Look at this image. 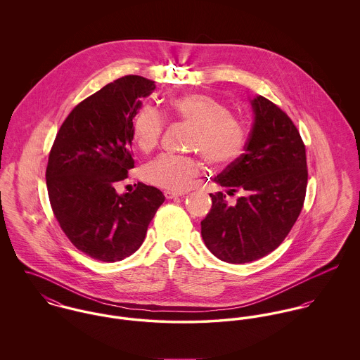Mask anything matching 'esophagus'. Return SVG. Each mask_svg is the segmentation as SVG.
<instances>
[{
    "label": "esophagus",
    "instance_id": "34e87169",
    "mask_svg": "<svg viewBox=\"0 0 360 360\" xmlns=\"http://www.w3.org/2000/svg\"><path fill=\"white\" fill-rule=\"evenodd\" d=\"M163 194H165L166 200H172V198H177V197L184 195V193H177V191H170V190H166Z\"/></svg>",
    "mask_w": 360,
    "mask_h": 360
}]
</instances>
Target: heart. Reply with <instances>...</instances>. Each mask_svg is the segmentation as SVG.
<instances>
[{"mask_svg": "<svg viewBox=\"0 0 360 360\" xmlns=\"http://www.w3.org/2000/svg\"><path fill=\"white\" fill-rule=\"evenodd\" d=\"M166 113L194 127L190 147L202 153L210 163L224 166L244 153L248 141L247 126L230 113L226 103L206 94H188L173 98ZM163 129V115L154 106L146 105L133 120V140L141 151L148 153L158 146ZM200 173L201 162L197 158L173 154L156 156L143 170L148 183L173 191L190 188Z\"/></svg>", "mask_w": 360, "mask_h": 360, "instance_id": "heart-1", "label": "heart"}]
</instances>
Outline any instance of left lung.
<instances>
[{"mask_svg": "<svg viewBox=\"0 0 360 360\" xmlns=\"http://www.w3.org/2000/svg\"><path fill=\"white\" fill-rule=\"evenodd\" d=\"M255 120L245 153L214 181L223 193L209 194L212 209L201 221L207 250L227 263H248L274 251L295 224L305 201L308 167L305 144L288 115L257 96L251 100Z\"/></svg>", "mask_w": 360, "mask_h": 360, "instance_id": "obj_1", "label": "left lung"}]
</instances>
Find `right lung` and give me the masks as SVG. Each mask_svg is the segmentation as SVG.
Returning <instances> with one entry per match:
<instances>
[{
	"mask_svg": "<svg viewBox=\"0 0 360 360\" xmlns=\"http://www.w3.org/2000/svg\"><path fill=\"white\" fill-rule=\"evenodd\" d=\"M154 90L153 80L136 75L106 84L72 109L52 144L46 172L52 212L70 243L93 259L134 254L165 201L143 183L133 193L115 190L134 167L133 117Z\"/></svg>",
	"mask_w": 360,
	"mask_h": 360,
	"instance_id": "add662e5",
	"label": "right lung"
}]
</instances>
